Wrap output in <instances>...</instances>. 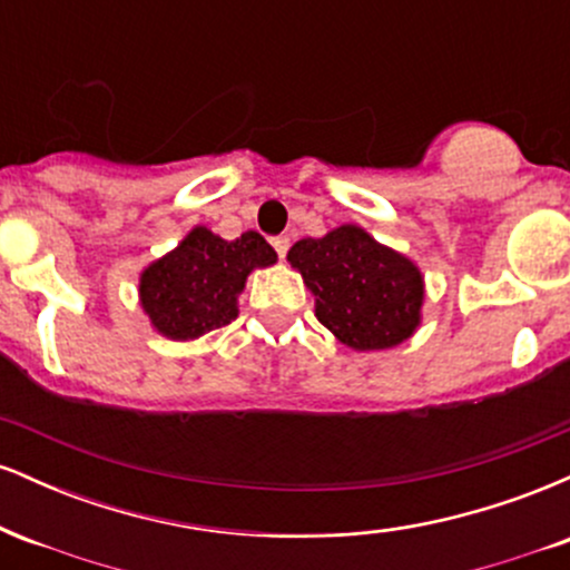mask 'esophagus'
Segmentation results:
<instances>
[{"label": "esophagus", "mask_w": 570, "mask_h": 570, "mask_svg": "<svg viewBox=\"0 0 570 570\" xmlns=\"http://www.w3.org/2000/svg\"><path fill=\"white\" fill-rule=\"evenodd\" d=\"M271 244H273V248H276V252H278V257L284 259L286 252H289V238H286V235H276V238H273Z\"/></svg>", "instance_id": "1"}]
</instances>
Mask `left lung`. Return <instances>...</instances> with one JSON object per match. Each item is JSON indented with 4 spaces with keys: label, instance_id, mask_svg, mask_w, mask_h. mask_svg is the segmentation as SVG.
<instances>
[{
    "label": "left lung",
    "instance_id": "8db88e82",
    "mask_svg": "<svg viewBox=\"0 0 570 570\" xmlns=\"http://www.w3.org/2000/svg\"><path fill=\"white\" fill-rule=\"evenodd\" d=\"M316 297V318L353 351H385L421 326V267L358 225L297 240L286 254Z\"/></svg>",
    "mask_w": 570,
    "mask_h": 570
}]
</instances>
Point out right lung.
<instances>
[{
    "label": "right lung",
    "instance_id": "add662e5",
    "mask_svg": "<svg viewBox=\"0 0 570 570\" xmlns=\"http://www.w3.org/2000/svg\"><path fill=\"white\" fill-rule=\"evenodd\" d=\"M276 259L259 233L225 240L198 225L179 246L144 267L139 303L163 337L195 340L230 324L248 273L276 265Z\"/></svg>",
    "mask_w": 570,
    "mask_h": 570
}]
</instances>
